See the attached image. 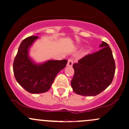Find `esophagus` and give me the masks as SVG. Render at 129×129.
<instances>
[{
  "label": "esophagus",
  "mask_w": 129,
  "mask_h": 129,
  "mask_svg": "<svg viewBox=\"0 0 129 129\" xmlns=\"http://www.w3.org/2000/svg\"><path fill=\"white\" fill-rule=\"evenodd\" d=\"M73 63H74V59H73L72 58H70V59H69L68 62H67V66H69V67H71V66H72Z\"/></svg>",
  "instance_id": "esophagus-1"
}]
</instances>
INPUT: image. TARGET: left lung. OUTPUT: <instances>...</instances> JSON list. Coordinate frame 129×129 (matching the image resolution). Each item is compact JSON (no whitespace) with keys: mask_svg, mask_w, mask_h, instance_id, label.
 <instances>
[{"mask_svg":"<svg viewBox=\"0 0 129 129\" xmlns=\"http://www.w3.org/2000/svg\"><path fill=\"white\" fill-rule=\"evenodd\" d=\"M100 51L88 54L73 64L74 77L71 81L77 94L92 96L100 94L112 82L116 65L109 44L103 41Z\"/></svg>","mask_w":129,"mask_h":129,"instance_id":"left-lung-1","label":"left lung"}]
</instances>
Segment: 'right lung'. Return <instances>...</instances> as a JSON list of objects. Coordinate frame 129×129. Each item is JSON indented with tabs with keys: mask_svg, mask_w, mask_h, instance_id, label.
Masks as SVG:
<instances>
[{
	"mask_svg": "<svg viewBox=\"0 0 129 129\" xmlns=\"http://www.w3.org/2000/svg\"><path fill=\"white\" fill-rule=\"evenodd\" d=\"M38 36L26 38L20 44L13 64L16 80L26 91L37 94L47 91L58 73L66 66L67 60H50L36 64L29 57L28 49Z\"/></svg>",
	"mask_w": 129,
	"mask_h": 129,
	"instance_id": "1",
	"label": "right lung"
}]
</instances>
